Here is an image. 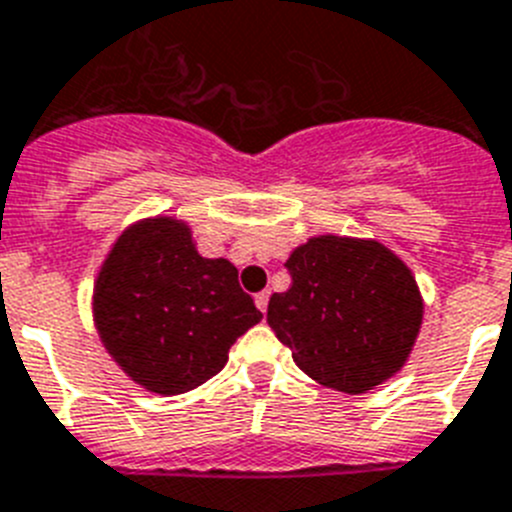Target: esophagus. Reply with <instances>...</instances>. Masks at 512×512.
<instances>
[{"instance_id":"esophagus-1","label":"esophagus","mask_w":512,"mask_h":512,"mask_svg":"<svg viewBox=\"0 0 512 512\" xmlns=\"http://www.w3.org/2000/svg\"><path fill=\"white\" fill-rule=\"evenodd\" d=\"M268 301H270V291H262V293H257V296H255V304H257V309L262 311V314L268 311Z\"/></svg>"}]
</instances>
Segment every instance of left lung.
Here are the masks:
<instances>
[{
  "instance_id": "1",
  "label": "left lung",
  "mask_w": 512,
  "mask_h": 512,
  "mask_svg": "<svg viewBox=\"0 0 512 512\" xmlns=\"http://www.w3.org/2000/svg\"><path fill=\"white\" fill-rule=\"evenodd\" d=\"M286 268L291 288L270 296L268 324L309 379L366 394L402 371L425 304L389 247L319 234L291 252Z\"/></svg>"
}]
</instances>
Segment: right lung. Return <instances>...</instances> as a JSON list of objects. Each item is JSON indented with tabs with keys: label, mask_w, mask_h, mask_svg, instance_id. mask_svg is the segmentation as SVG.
Returning <instances> with one entry per match:
<instances>
[{
	"label": "right lung",
	"mask_w": 512,
	"mask_h": 512,
	"mask_svg": "<svg viewBox=\"0 0 512 512\" xmlns=\"http://www.w3.org/2000/svg\"><path fill=\"white\" fill-rule=\"evenodd\" d=\"M237 275L224 257L198 255L185 221H136L97 273V335L128 379L162 397L185 394L216 376L237 337L262 319Z\"/></svg>",
	"instance_id": "right-lung-1"
}]
</instances>
